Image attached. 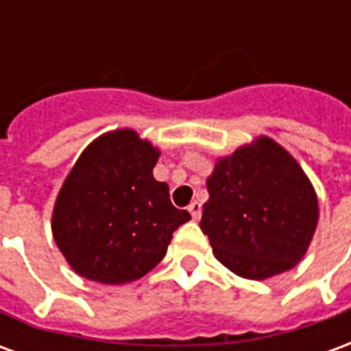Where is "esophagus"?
I'll return each mask as SVG.
<instances>
[{"label": "esophagus", "mask_w": 351, "mask_h": 351, "mask_svg": "<svg viewBox=\"0 0 351 351\" xmlns=\"http://www.w3.org/2000/svg\"><path fill=\"white\" fill-rule=\"evenodd\" d=\"M188 210H190L193 220H199V218H201V203H199V201H191L190 206H188Z\"/></svg>", "instance_id": "34e87169"}]
</instances>
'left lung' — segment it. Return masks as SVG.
Listing matches in <instances>:
<instances>
[{
	"instance_id": "8db88e82",
	"label": "left lung",
	"mask_w": 351,
	"mask_h": 351,
	"mask_svg": "<svg viewBox=\"0 0 351 351\" xmlns=\"http://www.w3.org/2000/svg\"><path fill=\"white\" fill-rule=\"evenodd\" d=\"M206 188L199 226L229 271L265 280L301 261L316 231L317 197L282 146L261 137L239 148L216 163Z\"/></svg>"
}]
</instances>
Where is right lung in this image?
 <instances>
[{"label":"right lung","instance_id":"add662e5","mask_svg":"<svg viewBox=\"0 0 351 351\" xmlns=\"http://www.w3.org/2000/svg\"><path fill=\"white\" fill-rule=\"evenodd\" d=\"M158 158L131 130L103 135L80 154L52 214L54 241L80 276L101 284L141 278L191 220L171 203L167 184L154 178Z\"/></svg>","mask_w":351,"mask_h":351}]
</instances>
